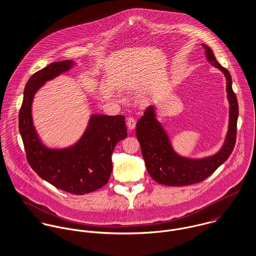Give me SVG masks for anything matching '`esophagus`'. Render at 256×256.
Instances as JSON below:
<instances>
[{
    "label": "esophagus",
    "mask_w": 256,
    "mask_h": 256,
    "mask_svg": "<svg viewBox=\"0 0 256 256\" xmlns=\"http://www.w3.org/2000/svg\"><path fill=\"white\" fill-rule=\"evenodd\" d=\"M127 127L129 130H133L136 127V120L133 117H129L127 119Z\"/></svg>",
    "instance_id": "esophagus-1"
}]
</instances>
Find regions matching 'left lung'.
Masks as SVG:
<instances>
[{
  "instance_id": "8db88e82",
  "label": "left lung",
  "mask_w": 256,
  "mask_h": 256,
  "mask_svg": "<svg viewBox=\"0 0 256 256\" xmlns=\"http://www.w3.org/2000/svg\"><path fill=\"white\" fill-rule=\"evenodd\" d=\"M207 60L224 73L226 80V96L230 104L228 129L224 145L218 152L202 158H190L178 154L170 143V137L156 119V108L148 106L136 125V136L140 143L146 170L152 178L160 184L184 186L201 182L210 176L230 156L236 140L238 104L232 88V76L216 60L210 47L202 44Z\"/></svg>"
}]
</instances>
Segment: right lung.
<instances>
[{"label":"right lung","instance_id":"obj_1","mask_svg":"<svg viewBox=\"0 0 256 256\" xmlns=\"http://www.w3.org/2000/svg\"><path fill=\"white\" fill-rule=\"evenodd\" d=\"M72 60L53 62L28 80L18 114L20 133L32 168L45 182L63 191L82 195L104 186L112 172L111 154L127 136L123 115L92 114L88 125L73 146H45L34 125L32 106L37 90L48 80L69 71Z\"/></svg>","mask_w":256,"mask_h":256}]
</instances>
